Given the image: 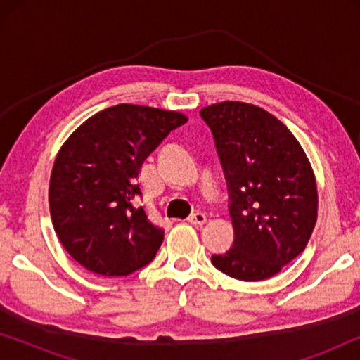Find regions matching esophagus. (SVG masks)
I'll list each match as a JSON object with an SVG mask.
<instances>
[{"mask_svg": "<svg viewBox=\"0 0 360 360\" xmlns=\"http://www.w3.org/2000/svg\"><path fill=\"white\" fill-rule=\"evenodd\" d=\"M188 223L191 224H205L206 223V214L205 213H193L188 218Z\"/></svg>", "mask_w": 360, "mask_h": 360, "instance_id": "34e87169", "label": "esophagus"}]
</instances>
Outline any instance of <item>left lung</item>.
<instances>
[{
    "mask_svg": "<svg viewBox=\"0 0 360 360\" xmlns=\"http://www.w3.org/2000/svg\"><path fill=\"white\" fill-rule=\"evenodd\" d=\"M200 115L214 136L234 226L233 248L211 262L244 282L274 277L303 252L316 224L313 167L292 131L262 108L221 101Z\"/></svg>",
    "mask_w": 360,
    "mask_h": 360,
    "instance_id": "1",
    "label": "left lung"
}]
</instances>
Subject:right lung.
I'll use <instances>...</instances> for the list:
<instances>
[{
	"mask_svg": "<svg viewBox=\"0 0 360 360\" xmlns=\"http://www.w3.org/2000/svg\"><path fill=\"white\" fill-rule=\"evenodd\" d=\"M186 121L179 111L121 103L88 117L63 142L49 184L52 224L90 272L124 277L155 257L164 229L134 206L137 176L150 152Z\"/></svg>",
	"mask_w": 360,
	"mask_h": 360,
	"instance_id": "1",
	"label": "right lung"
}]
</instances>
